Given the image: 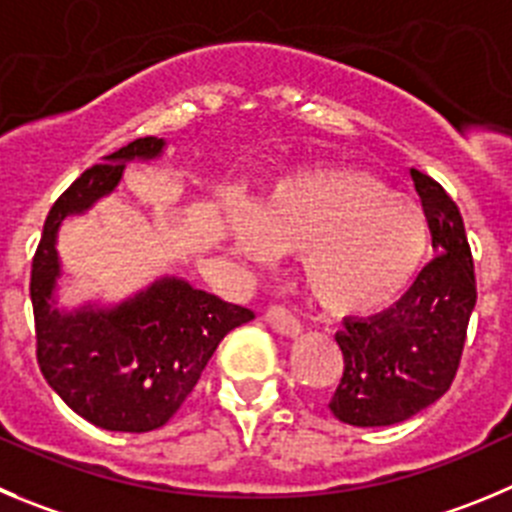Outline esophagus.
I'll return each instance as SVG.
<instances>
[{
  "mask_svg": "<svg viewBox=\"0 0 512 512\" xmlns=\"http://www.w3.org/2000/svg\"><path fill=\"white\" fill-rule=\"evenodd\" d=\"M265 321L270 323L275 331L283 333V336H298V333H300V321L295 318L293 313H290L288 308H285V305H280V303L267 305Z\"/></svg>",
  "mask_w": 512,
  "mask_h": 512,
  "instance_id": "1",
  "label": "esophagus"
}]
</instances>
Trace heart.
<instances>
[{
	"mask_svg": "<svg viewBox=\"0 0 512 512\" xmlns=\"http://www.w3.org/2000/svg\"><path fill=\"white\" fill-rule=\"evenodd\" d=\"M245 255H305L308 290L333 313H369L407 288L427 247V222L412 199L351 169L285 181L250 212L232 217Z\"/></svg>",
	"mask_w": 512,
	"mask_h": 512,
	"instance_id": "b5f03b06",
	"label": "heart"
}]
</instances>
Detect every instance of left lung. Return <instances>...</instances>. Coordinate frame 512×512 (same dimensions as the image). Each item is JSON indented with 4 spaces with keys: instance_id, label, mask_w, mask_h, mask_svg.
<instances>
[{
    "instance_id": "obj_1",
    "label": "left lung",
    "mask_w": 512,
    "mask_h": 512,
    "mask_svg": "<svg viewBox=\"0 0 512 512\" xmlns=\"http://www.w3.org/2000/svg\"><path fill=\"white\" fill-rule=\"evenodd\" d=\"M437 255L389 310L348 318L336 341L343 376L328 409L351 427H389L450 389L460 369L472 308L475 262L465 222L439 181L412 169Z\"/></svg>"
}]
</instances>
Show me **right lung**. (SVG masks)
Segmentation results:
<instances>
[{
  "mask_svg": "<svg viewBox=\"0 0 512 512\" xmlns=\"http://www.w3.org/2000/svg\"><path fill=\"white\" fill-rule=\"evenodd\" d=\"M161 148L164 138H136L85 169L52 204L32 257L30 298L42 376L75 414L111 432L164 427L194 391L219 341L255 318L250 308L176 278L159 280L111 310L55 308L60 222L116 189L126 161L154 159Z\"/></svg>",
  "mask_w": 512,
  "mask_h": 512,
  "instance_id": "1",
  "label": "right lung"
}]
</instances>
